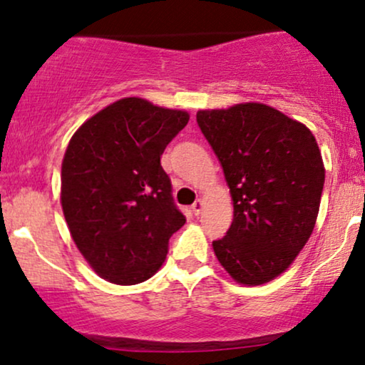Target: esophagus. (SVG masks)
Returning <instances> with one entry per match:
<instances>
[{
	"mask_svg": "<svg viewBox=\"0 0 365 365\" xmlns=\"http://www.w3.org/2000/svg\"><path fill=\"white\" fill-rule=\"evenodd\" d=\"M202 209H204V200L202 199H197L195 202L192 204V211H194L197 216H199L200 212H202Z\"/></svg>",
	"mask_w": 365,
	"mask_h": 365,
	"instance_id": "esophagus-1",
	"label": "esophagus"
}]
</instances>
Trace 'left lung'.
Wrapping results in <instances>:
<instances>
[{
	"instance_id": "left-lung-1",
	"label": "left lung",
	"mask_w": 365,
	"mask_h": 365,
	"mask_svg": "<svg viewBox=\"0 0 365 365\" xmlns=\"http://www.w3.org/2000/svg\"><path fill=\"white\" fill-rule=\"evenodd\" d=\"M233 200L217 261L240 284L274 279L307 244L319 212L324 165L312 132L261 103L197 111Z\"/></svg>"
}]
</instances>
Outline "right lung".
<instances>
[{"instance_id": "1", "label": "right lung", "mask_w": 365, "mask_h": 365, "mask_svg": "<svg viewBox=\"0 0 365 365\" xmlns=\"http://www.w3.org/2000/svg\"><path fill=\"white\" fill-rule=\"evenodd\" d=\"M188 118L187 111L125 98L70 139L61 165L63 215L77 249L108 282L149 279L165 262L170 237L185 225L161 154Z\"/></svg>"}]
</instances>
